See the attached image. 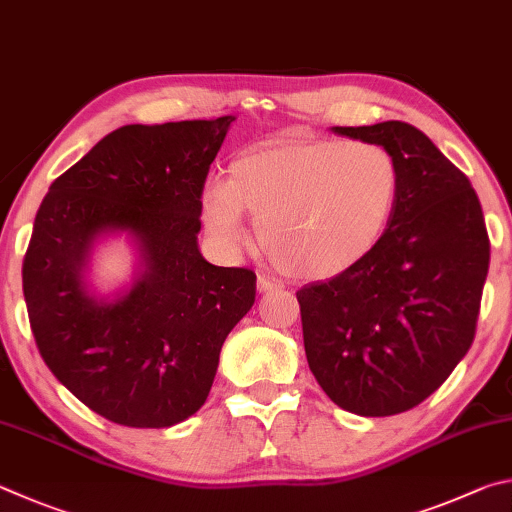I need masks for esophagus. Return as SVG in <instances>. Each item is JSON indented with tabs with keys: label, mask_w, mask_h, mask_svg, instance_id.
<instances>
[{
	"label": "esophagus",
	"mask_w": 512,
	"mask_h": 512,
	"mask_svg": "<svg viewBox=\"0 0 512 512\" xmlns=\"http://www.w3.org/2000/svg\"><path fill=\"white\" fill-rule=\"evenodd\" d=\"M258 292H272V290H281L283 283L279 279H272V276H258Z\"/></svg>",
	"instance_id": "34e87169"
}]
</instances>
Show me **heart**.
<instances>
[{
    "mask_svg": "<svg viewBox=\"0 0 512 512\" xmlns=\"http://www.w3.org/2000/svg\"><path fill=\"white\" fill-rule=\"evenodd\" d=\"M398 166L369 141H301L240 157L227 184L204 193V224L224 245L256 220L258 245L281 272L326 279L369 251L393 211Z\"/></svg>",
    "mask_w": 512,
    "mask_h": 512,
    "instance_id": "heart-1",
    "label": "heart"
}]
</instances>
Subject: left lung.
I'll return each mask as SVG.
<instances>
[{
  "mask_svg": "<svg viewBox=\"0 0 512 512\" xmlns=\"http://www.w3.org/2000/svg\"><path fill=\"white\" fill-rule=\"evenodd\" d=\"M335 132L387 148L400 182L378 242L297 292L303 346L337 407L393 416L432 396L470 351L490 238L470 179L425 132L402 121Z\"/></svg>",
  "mask_w": 512,
  "mask_h": 512,
  "instance_id": "8db88e82",
  "label": "left lung"
}]
</instances>
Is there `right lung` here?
<instances>
[{"instance_id":"right-lung-1","label":"right lung","mask_w":512,"mask_h":512,"mask_svg":"<svg viewBox=\"0 0 512 512\" xmlns=\"http://www.w3.org/2000/svg\"><path fill=\"white\" fill-rule=\"evenodd\" d=\"M233 116L123 125L49 186L35 215L22 288L51 373L98 416L170 427L204 405L220 348L256 297L247 267L197 249L206 175ZM103 230L138 240L144 272L112 304L82 283Z\"/></svg>"}]
</instances>
